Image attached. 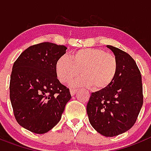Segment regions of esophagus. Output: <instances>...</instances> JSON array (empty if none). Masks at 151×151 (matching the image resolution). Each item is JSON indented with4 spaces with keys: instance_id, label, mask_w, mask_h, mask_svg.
<instances>
[{
    "instance_id": "1",
    "label": "esophagus",
    "mask_w": 151,
    "mask_h": 151,
    "mask_svg": "<svg viewBox=\"0 0 151 151\" xmlns=\"http://www.w3.org/2000/svg\"><path fill=\"white\" fill-rule=\"evenodd\" d=\"M77 90H75V89H70V94H71V96H74V94L77 93Z\"/></svg>"
}]
</instances>
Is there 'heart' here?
I'll return each instance as SVG.
<instances>
[{
	"label": "heart",
	"mask_w": 151,
	"mask_h": 151,
	"mask_svg": "<svg viewBox=\"0 0 151 151\" xmlns=\"http://www.w3.org/2000/svg\"><path fill=\"white\" fill-rule=\"evenodd\" d=\"M55 74L61 83L71 82L72 86H86L96 90L106 88L115 79L118 70L116 58L96 48H84L71 53L69 58L61 57L55 63Z\"/></svg>",
	"instance_id": "heart-1"
}]
</instances>
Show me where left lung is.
Returning <instances> with one entry per match:
<instances>
[{"label":"left lung","instance_id":"1","mask_svg":"<svg viewBox=\"0 0 151 151\" xmlns=\"http://www.w3.org/2000/svg\"><path fill=\"white\" fill-rule=\"evenodd\" d=\"M118 62L115 79L106 88L92 93L86 112L93 128L102 135L114 137L135 123L143 105L141 72L134 60L121 49L106 45Z\"/></svg>","mask_w":151,"mask_h":151}]
</instances>
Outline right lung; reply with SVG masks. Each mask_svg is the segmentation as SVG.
<instances>
[{
  "instance_id": "add662e5",
  "label": "right lung",
  "mask_w": 151,
  "mask_h": 151,
  "mask_svg": "<svg viewBox=\"0 0 151 151\" xmlns=\"http://www.w3.org/2000/svg\"><path fill=\"white\" fill-rule=\"evenodd\" d=\"M66 50L65 45L52 42L35 45L13 65L10 99L14 116L20 126L33 133H46L55 126L71 98L55 69Z\"/></svg>"
}]
</instances>
